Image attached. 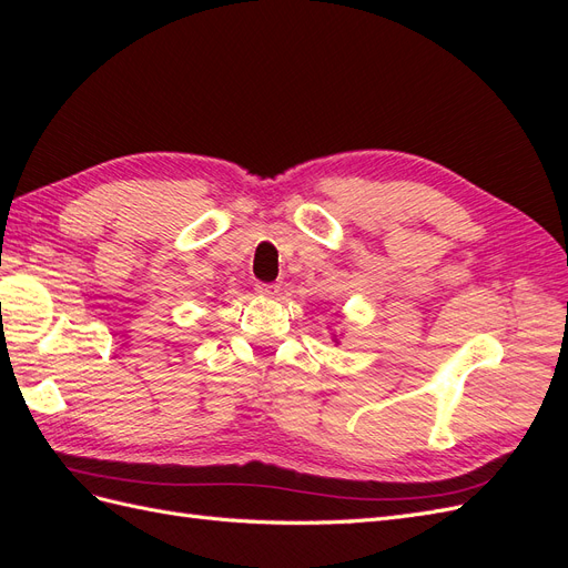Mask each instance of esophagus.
Listing matches in <instances>:
<instances>
[{
	"mask_svg": "<svg viewBox=\"0 0 568 568\" xmlns=\"http://www.w3.org/2000/svg\"><path fill=\"white\" fill-rule=\"evenodd\" d=\"M255 294H261L265 298L280 296V284H255Z\"/></svg>",
	"mask_w": 568,
	"mask_h": 568,
	"instance_id": "1",
	"label": "esophagus"
}]
</instances>
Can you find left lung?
Returning a JSON list of instances; mask_svg holds the SVG:
<instances>
[{
    "label": "left lung",
    "instance_id": "8db88e82",
    "mask_svg": "<svg viewBox=\"0 0 568 568\" xmlns=\"http://www.w3.org/2000/svg\"><path fill=\"white\" fill-rule=\"evenodd\" d=\"M332 341H334V343H336V346H338V343H341V341H338V336H336V334H332Z\"/></svg>",
    "mask_w": 568,
    "mask_h": 568
}]
</instances>
